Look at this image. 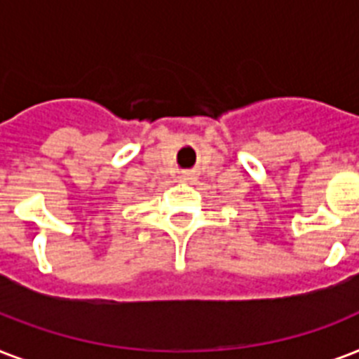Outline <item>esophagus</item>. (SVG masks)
I'll return each instance as SVG.
<instances>
[{"instance_id": "esophagus-1", "label": "esophagus", "mask_w": 359, "mask_h": 359, "mask_svg": "<svg viewBox=\"0 0 359 359\" xmlns=\"http://www.w3.org/2000/svg\"><path fill=\"white\" fill-rule=\"evenodd\" d=\"M180 179L191 180V179H194V175H191V171H182V173H180Z\"/></svg>"}]
</instances>
